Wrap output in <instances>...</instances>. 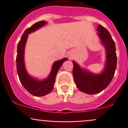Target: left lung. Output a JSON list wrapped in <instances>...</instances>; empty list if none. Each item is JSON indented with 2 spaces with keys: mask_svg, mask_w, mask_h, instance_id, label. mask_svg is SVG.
I'll return each mask as SVG.
<instances>
[{
  "mask_svg": "<svg viewBox=\"0 0 128 128\" xmlns=\"http://www.w3.org/2000/svg\"><path fill=\"white\" fill-rule=\"evenodd\" d=\"M98 33L106 50V62L105 68L100 74H93L82 69L73 62V77L77 87L86 94H95L101 92L110 84L116 69L117 57L115 43L109 32L101 24L97 28Z\"/></svg>",
  "mask_w": 128,
  "mask_h": 128,
  "instance_id": "1",
  "label": "left lung"
}]
</instances>
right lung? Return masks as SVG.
<instances>
[{
    "label": "right lung",
    "instance_id": "1",
    "mask_svg": "<svg viewBox=\"0 0 128 128\" xmlns=\"http://www.w3.org/2000/svg\"><path fill=\"white\" fill-rule=\"evenodd\" d=\"M46 24L44 21H40L33 24L32 26L27 28L22 34L17 46V55L16 58V70L19 79L24 87L30 94L36 96H41L50 94L53 90L56 74L59 68L67 58L55 62L52 66V70L48 78L44 80L38 81L31 77L27 74L24 64V49L26 41L28 34L34 32Z\"/></svg>",
    "mask_w": 128,
    "mask_h": 128
}]
</instances>
